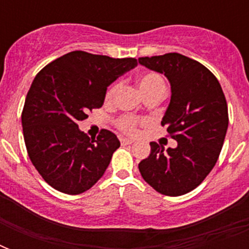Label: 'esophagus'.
I'll return each mask as SVG.
<instances>
[{
    "mask_svg": "<svg viewBox=\"0 0 249 249\" xmlns=\"http://www.w3.org/2000/svg\"><path fill=\"white\" fill-rule=\"evenodd\" d=\"M120 142L123 146H126V144H132L133 141L132 140H128V138H120Z\"/></svg>",
    "mask_w": 249,
    "mask_h": 249,
    "instance_id": "1",
    "label": "esophagus"
}]
</instances>
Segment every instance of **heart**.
Segmentation results:
<instances>
[{
  "mask_svg": "<svg viewBox=\"0 0 249 249\" xmlns=\"http://www.w3.org/2000/svg\"><path fill=\"white\" fill-rule=\"evenodd\" d=\"M138 86H140L142 94H147L150 91H154V90L161 89V88H165V83H164L163 77L158 73H152V72H148V73H143L138 77ZM116 90V85L111 86L106 94V99L109 101L112 98L113 93ZM141 121L137 120L136 117L132 116H123L120 117L119 120L116 121L117 128L120 129L121 132L125 133V134H136L137 129H138V125H140Z\"/></svg>",
  "mask_w": 249,
  "mask_h": 249,
  "instance_id": "b5f03b06",
  "label": "heart"
}]
</instances>
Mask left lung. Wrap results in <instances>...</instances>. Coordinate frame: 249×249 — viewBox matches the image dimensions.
Returning a JSON list of instances; mask_svg holds the SVG:
<instances>
[{
  "mask_svg": "<svg viewBox=\"0 0 249 249\" xmlns=\"http://www.w3.org/2000/svg\"><path fill=\"white\" fill-rule=\"evenodd\" d=\"M138 62L169 80L172 95L161 125L177 141V147L168 150L151 142L150 155L138 168L158 193L179 196L196 189L216 165L229 125L226 98L208 68L182 54Z\"/></svg>",
  "mask_w": 249,
  "mask_h": 249,
  "instance_id": "left-lung-1",
  "label": "left lung"
}]
</instances>
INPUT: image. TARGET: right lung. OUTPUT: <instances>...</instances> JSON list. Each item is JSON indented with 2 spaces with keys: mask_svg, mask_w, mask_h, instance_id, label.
<instances>
[{
  "mask_svg": "<svg viewBox=\"0 0 249 249\" xmlns=\"http://www.w3.org/2000/svg\"><path fill=\"white\" fill-rule=\"evenodd\" d=\"M134 58H109L76 50L45 66L33 80L21 112L25 147L53 189L79 195L105 174L120 142L102 129L89 138L77 123L103 105L107 86L137 66Z\"/></svg>",
  "mask_w": 249,
  "mask_h": 249,
  "instance_id": "1",
  "label": "right lung"
}]
</instances>
